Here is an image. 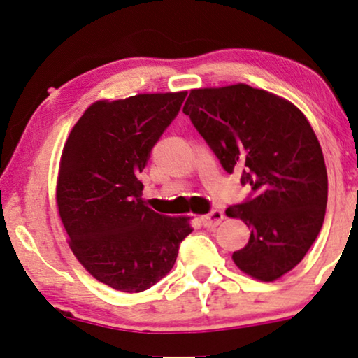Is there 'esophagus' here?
Wrapping results in <instances>:
<instances>
[{
	"label": "esophagus",
	"instance_id": "obj_1",
	"mask_svg": "<svg viewBox=\"0 0 358 358\" xmlns=\"http://www.w3.org/2000/svg\"><path fill=\"white\" fill-rule=\"evenodd\" d=\"M222 219H224V213L221 209H213L211 213L201 216V222L204 227H216L217 224H221Z\"/></svg>",
	"mask_w": 358,
	"mask_h": 358
}]
</instances>
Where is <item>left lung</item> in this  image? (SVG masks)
I'll return each instance as SVG.
<instances>
[{"instance_id":"1","label":"left lung","mask_w":358,"mask_h":358,"mask_svg":"<svg viewBox=\"0 0 358 358\" xmlns=\"http://www.w3.org/2000/svg\"><path fill=\"white\" fill-rule=\"evenodd\" d=\"M183 113L222 169L250 187L226 209L252 229L236 265L262 282L280 278L308 254L326 214L327 171L313 127L287 99L242 83L192 90Z\"/></svg>"}]
</instances>
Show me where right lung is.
Returning a JSON list of instances; mask_svg holds the SVG:
<instances>
[{
  "label": "right lung",
  "mask_w": 358,
  "mask_h": 358,
  "mask_svg": "<svg viewBox=\"0 0 358 358\" xmlns=\"http://www.w3.org/2000/svg\"><path fill=\"white\" fill-rule=\"evenodd\" d=\"M187 98L137 94L90 106L62 152L57 204L76 259L98 282L124 293L154 287L173 268L188 217L152 211L139 173Z\"/></svg>",
  "instance_id": "1"
}]
</instances>
